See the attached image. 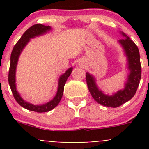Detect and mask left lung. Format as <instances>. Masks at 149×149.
<instances>
[{
	"label": "left lung",
	"instance_id": "1",
	"mask_svg": "<svg viewBox=\"0 0 149 149\" xmlns=\"http://www.w3.org/2000/svg\"><path fill=\"white\" fill-rule=\"evenodd\" d=\"M125 37L119 40V43L124 49L127 60V68L129 70L125 88L119 90L112 95H107L99 89L96 84L95 78L86 73V83L89 92L93 98L99 104L109 107H118L127 102L134 97L139 87L141 78V65L140 62L139 50L136 45L125 33L121 32Z\"/></svg>",
	"mask_w": 149,
	"mask_h": 149
}]
</instances>
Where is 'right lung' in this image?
I'll use <instances>...</instances> for the list:
<instances>
[{
	"label": "right lung",
	"instance_id": "obj_1",
	"mask_svg": "<svg viewBox=\"0 0 149 149\" xmlns=\"http://www.w3.org/2000/svg\"><path fill=\"white\" fill-rule=\"evenodd\" d=\"M51 29L49 26H45L41 24H37L31 26L29 28L23 35L22 36L19 41L17 42L15 46L13 47V49L11 52L10 55V63L9 68V72H8V83H9L10 90L14 99L17 102L19 105L23 107L25 109H29L30 111H34L37 112H46L52 110V109L58 106V104L61 102V98L63 97L64 91V86H65L66 81L68 78L71 73L73 70V68H70L67 70L61 76L59 81H58V91L56 93V95L55 96L53 99L49 102L44 104L42 105H34L32 104L27 102L24 101L23 99L21 97L20 94L16 90V66H17L18 60L21 55V52H22L24 47L27 45V43L30 41V39L34 38L37 36L42 35V34H45L46 32L49 31Z\"/></svg>",
	"mask_w": 149,
	"mask_h": 149
}]
</instances>
